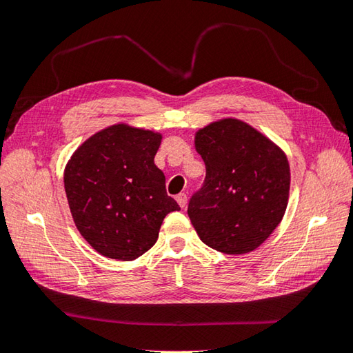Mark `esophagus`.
<instances>
[{
    "label": "esophagus",
    "instance_id": "1",
    "mask_svg": "<svg viewBox=\"0 0 353 353\" xmlns=\"http://www.w3.org/2000/svg\"><path fill=\"white\" fill-rule=\"evenodd\" d=\"M176 200H177L179 206H181V208H185V206H186V201H188V197H186V194H185V192H181V194H179V196L176 197Z\"/></svg>",
    "mask_w": 353,
    "mask_h": 353
}]
</instances>
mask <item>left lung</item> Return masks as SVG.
<instances>
[{"label":"left lung","instance_id":"8db88e82","mask_svg":"<svg viewBox=\"0 0 353 353\" xmlns=\"http://www.w3.org/2000/svg\"><path fill=\"white\" fill-rule=\"evenodd\" d=\"M206 165L188 216L214 250L243 254L256 249L281 223L288 205L290 165L282 150L252 125L226 118L196 133Z\"/></svg>","mask_w":353,"mask_h":353}]
</instances>
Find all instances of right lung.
I'll list each match as a JSON object with an SVG mask.
<instances>
[{
    "label": "right lung",
    "mask_w": 353,
    "mask_h": 353,
    "mask_svg": "<svg viewBox=\"0 0 353 353\" xmlns=\"http://www.w3.org/2000/svg\"><path fill=\"white\" fill-rule=\"evenodd\" d=\"M159 133L110 125L81 144L65 167L74 223L103 256L133 261L154 245L167 214L179 205L154 165Z\"/></svg>",
    "instance_id": "1"
}]
</instances>
